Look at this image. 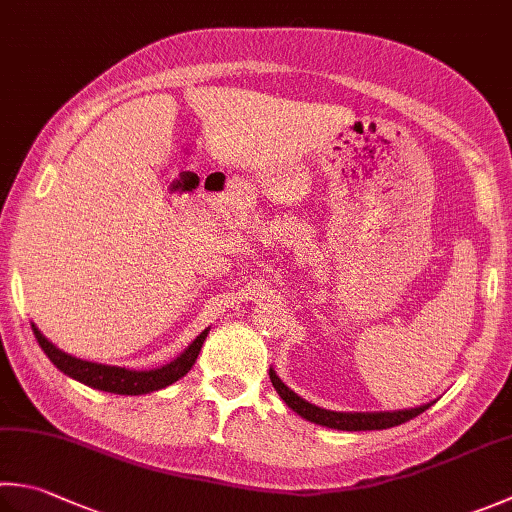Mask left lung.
<instances>
[{
	"mask_svg": "<svg viewBox=\"0 0 512 512\" xmlns=\"http://www.w3.org/2000/svg\"><path fill=\"white\" fill-rule=\"evenodd\" d=\"M270 382H273L275 390L279 397L284 399V404L295 410L299 417H304L306 422H313L317 426H326L333 430H384V428H393L408 422V419L417 417L419 413H424L426 408L433 406L435 402H428L415 408H404V410H375V413H344V410H328L322 406H315L306 402L304 397H299L295 390H290L279 375L275 373V368H270Z\"/></svg>",
	"mask_w": 512,
	"mask_h": 512,
	"instance_id": "obj_1",
	"label": "left lung"
}]
</instances>
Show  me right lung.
I'll return each mask as SVG.
<instances>
[{
    "instance_id": "right-lung-1",
    "label": "right lung",
    "mask_w": 512,
    "mask_h": 512,
    "mask_svg": "<svg viewBox=\"0 0 512 512\" xmlns=\"http://www.w3.org/2000/svg\"><path fill=\"white\" fill-rule=\"evenodd\" d=\"M30 326H33L37 342L48 355L50 362L62 370L64 375H68L70 379H77V382H82L90 388L104 390V393H115V395H148L153 393V390H162L170 384H175L177 379H182L188 370L193 368L210 330V328L202 330V333L188 344L184 353H179L173 362H168L159 368H150V370H133L124 366L86 362V359L68 355L62 348H57L53 342H48V339L42 335V330H39L33 322H30Z\"/></svg>"
}]
</instances>
